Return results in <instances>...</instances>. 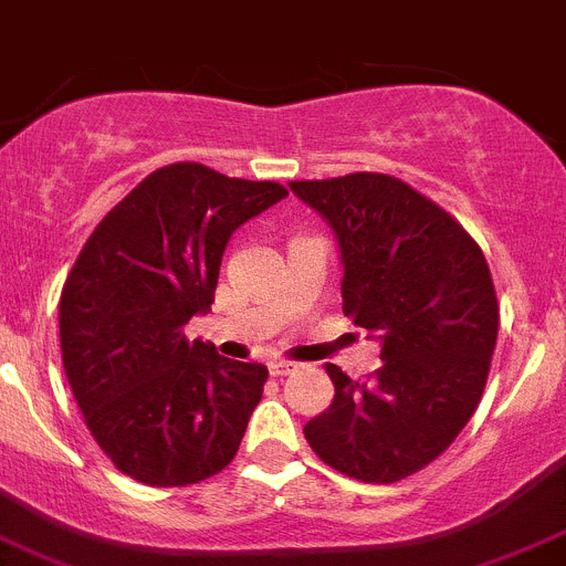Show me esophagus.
I'll return each mask as SVG.
<instances>
[{
    "label": "esophagus",
    "mask_w": 566,
    "mask_h": 566,
    "mask_svg": "<svg viewBox=\"0 0 566 566\" xmlns=\"http://www.w3.org/2000/svg\"><path fill=\"white\" fill-rule=\"evenodd\" d=\"M294 369H297V364H292V360H283V358L269 360V375H272V378H286V375H292Z\"/></svg>",
    "instance_id": "34e87169"
}]
</instances>
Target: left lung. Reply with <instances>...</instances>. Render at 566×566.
<instances>
[{
	"label": "left lung",
	"mask_w": 566,
	"mask_h": 566,
	"mask_svg": "<svg viewBox=\"0 0 566 566\" xmlns=\"http://www.w3.org/2000/svg\"><path fill=\"white\" fill-rule=\"evenodd\" d=\"M342 247L344 316L378 333L384 367L358 384L327 364L331 408L311 450L360 483H397L455 441L483 397L500 305L478 241L400 177L294 180Z\"/></svg>",
	"instance_id": "left-lung-1"
}]
</instances>
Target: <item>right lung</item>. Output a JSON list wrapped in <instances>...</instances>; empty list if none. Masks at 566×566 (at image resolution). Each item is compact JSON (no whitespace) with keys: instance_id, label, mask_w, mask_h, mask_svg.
<instances>
[{"instance_id":"obj_1","label":"right lung","mask_w":566,"mask_h":566,"mask_svg":"<svg viewBox=\"0 0 566 566\" xmlns=\"http://www.w3.org/2000/svg\"><path fill=\"white\" fill-rule=\"evenodd\" d=\"M193 160L144 177L80 250L61 292L69 386L102 453L147 486H188L235 459L269 373L186 325L217 292L235 228L286 197Z\"/></svg>"}]
</instances>
